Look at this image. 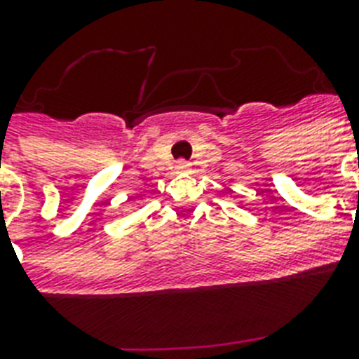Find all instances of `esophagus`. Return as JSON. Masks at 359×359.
<instances>
[{
    "mask_svg": "<svg viewBox=\"0 0 359 359\" xmlns=\"http://www.w3.org/2000/svg\"><path fill=\"white\" fill-rule=\"evenodd\" d=\"M191 165L188 162H184V160H180V162H177V171L179 173H190Z\"/></svg>",
    "mask_w": 359,
    "mask_h": 359,
    "instance_id": "esophagus-1",
    "label": "esophagus"
}]
</instances>
